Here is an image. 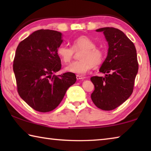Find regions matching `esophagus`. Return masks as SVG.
<instances>
[{
  "instance_id": "esophagus-1",
  "label": "esophagus",
  "mask_w": 151,
  "mask_h": 151,
  "mask_svg": "<svg viewBox=\"0 0 151 151\" xmlns=\"http://www.w3.org/2000/svg\"><path fill=\"white\" fill-rule=\"evenodd\" d=\"M85 78L83 77V76H80V75H76V79H77V80H82V79H84Z\"/></svg>"
}]
</instances>
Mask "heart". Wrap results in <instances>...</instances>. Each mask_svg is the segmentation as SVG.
Returning a JSON list of instances; mask_svg holds the SVG:
<instances>
[{"mask_svg":"<svg viewBox=\"0 0 151 151\" xmlns=\"http://www.w3.org/2000/svg\"><path fill=\"white\" fill-rule=\"evenodd\" d=\"M71 47L60 44L57 47V53L64 63H69L75 52L81 51L79 54L80 60L75 61L66 66L68 72L83 75L93 67H98L103 63L105 54L103 49L96 47V42L87 36H80L71 42Z\"/></svg>","mask_w":151,"mask_h":151,"instance_id":"b5f03b06","label":"heart"}]
</instances>
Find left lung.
Returning a JSON list of instances; mask_svg holds the SVG:
<instances>
[{
    "mask_svg": "<svg viewBox=\"0 0 151 151\" xmlns=\"http://www.w3.org/2000/svg\"><path fill=\"white\" fill-rule=\"evenodd\" d=\"M96 30L103 32L109 50L99 70L105 76L91 78L94 85L91 99L99 109L111 111L127 101L133 91L139 70L137 50L133 42L118 29L104 27Z\"/></svg>",
    "mask_w": 151,
    "mask_h": 151,
    "instance_id": "1",
    "label": "left lung"
}]
</instances>
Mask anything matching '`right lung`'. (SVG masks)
Returning <instances> with one entry per match:
<instances>
[{
  "instance_id": "obj_1",
  "label": "right lung",
  "mask_w": 151,
  "mask_h": 151,
  "mask_svg": "<svg viewBox=\"0 0 151 151\" xmlns=\"http://www.w3.org/2000/svg\"><path fill=\"white\" fill-rule=\"evenodd\" d=\"M60 32L40 29L18 45L13 70L19 96L35 111L50 112L58 106L67 89L76 81L75 74L53 75L61 69L57 47Z\"/></svg>"
}]
</instances>
